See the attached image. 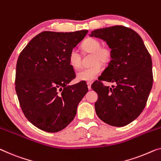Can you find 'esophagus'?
<instances>
[{
  "mask_svg": "<svg viewBox=\"0 0 161 161\" xmlns=\"http://www.w3.org/2000/svg\"><path fill=\"white\" fill-rule=\"evenodd\" d=\"M92 82H87V86H88V90L92 89Z\"/></svg>",
  "mask_w": 161,
  "mask_h": 161,
  "instance_id": "34e87169",
  "label": "esophagus"
}]
</instances>
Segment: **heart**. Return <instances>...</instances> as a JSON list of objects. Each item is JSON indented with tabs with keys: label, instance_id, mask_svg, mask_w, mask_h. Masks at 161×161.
Here are the masks:
<instances>
[{
	"label": "heart",
	"instance_id": "1",
	"mask_svg": "<svg viewBox=\"0 0 161 161\" xmlns=\"http://www.w3.org/2000/svg\"><path fill=\"white\" fill-rule=\"evenodd\" d=\"M83 52L92 54V66L83 69L77 74L79 80L92 81L101 73L102 65L100 64L108 62L111 57V49L107 46H101V42L97 38H88L81 45ZM69 63L74 69L78 70L82 65L81 56L76 49H73L69 55Z\"/></svg>",
	"mask_w": 161,
	"mask_h": 161
}]
</instances>
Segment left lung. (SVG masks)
I'll list each match as a JSON object with an SVG mask.
<instances>
[{
	"mask_svg": "<svg viewBox=\"0 0 161 161\" xmlns=\"http://www.w3.org/2000/svg\"><path fill=\"white\" fill-rule=\"evenodd\" d=\"M89 36L106 41L111 49L108 66L92 86L98 94L95 111L113 126H124L134 120L146 105L153 86L152 59L140 36L129 27L97 29ZM116 83L110 88L101 81Z\"/></svg>",
	"mask_w": 161,
	"mask_h": 161,
	"instance_id": "1",
	"label": "left lung"
}]
</instances>
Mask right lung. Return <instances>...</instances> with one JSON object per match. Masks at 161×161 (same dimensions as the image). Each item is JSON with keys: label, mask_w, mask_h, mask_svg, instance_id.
Masks as SVG:
<instances>
[{"label": "right lung", "mask_w": 161, "mask_h": 161, "mask_svg": "<svg viewBox=\"0 0 161 161\" xmlns=\"http://www.w3.org/2000/svg\"><path fill=\"white\" fill-rule=\"evenodd\" d=\"M87 32H41L18 58L15 89L20 107L27 119L44 131L54 133L66 128L88 92L85 83L69 85L75 74L68 59Z\"/></svg>", "instance_id": "1"}]
</instances>
